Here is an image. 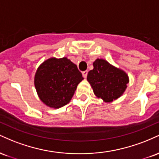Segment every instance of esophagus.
Instances as JSON below:
<instances>
[{
	"label": "esophagus",
	"mask_w": 159,
	"mask_h": 159,
	"mask_svg": "<svg viewBox=\"0 0 159 159\" xmlns=\"http://www.w3.org/2000/svg\"><path fill=\"white\" fill-rule=\"evenodd\" d=\"M87 73H88V72H87V71H84V72H82V75H83V77L84 78H87Z\"/></svg>",
	"instance_id": "esophagus-1"
}]
</instances>
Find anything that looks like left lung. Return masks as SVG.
<instances>
[{
  "label": "left lung",
  "instance_id": "left-lung-1",
  "mask_svg": "<svg viewBox=\"0 0 159 159\" xmlns=\"http://www.w3.org/2000/svg\"><path fill=\"white\" fill-rule=\"evenodd\" d=\"M93 65V69L88 72L87 79L96 97L105 102H111L120 98L129 82L126 72L104 59L97 58Z\"/></svg>",
  "mask_w": 159,
  "mask_h": 159
}]
</instances>
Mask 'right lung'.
<instances>
[{"label":"right lung","mask_w":159,"mask_h":159,"mask_svg":"<svg viewBox=\"0 0 159 159\" xmlns=\"http://www.w3.org/2000/svg\"><path fill=\"white\" fill-rule=\"evenodd\" d=\"M84 78L77 66L67 57H51L38 67L34 85L39 99L46 106L59 108L72 99Z\"/></svg>","instance_id":"right-lung-1"}]
</instances>
